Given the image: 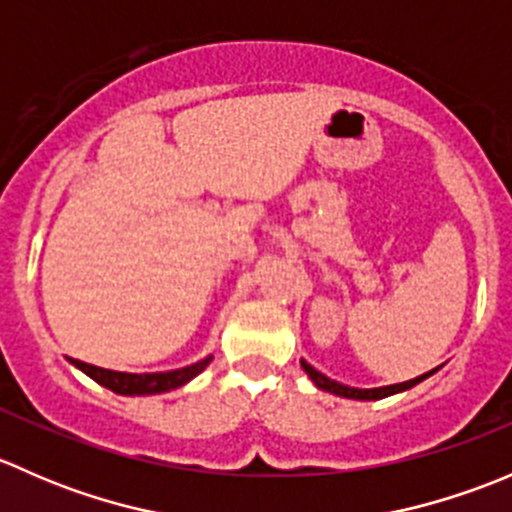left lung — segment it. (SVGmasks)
<instances>
[{
  "instance_id": "left-lung-1",
  "label": "left lung",
  "mask_w": 512,
  "mask_h": 512,
  "mask_svg": "<svg viewBox=\"0 0 512 512\" xmlns=\"http://www.w3.org/2000/svg\"><path fill=\"white\" fill-rule=\"evenodd\" d=\"M299 364H302V369L307 371V376H309V379H312V384L317 386V389L329 391V394H334V396H344V399H354V401H379V399H386V396L401 394V391L414 389L416 384H421L423 379H428V376H433L438 369H441V366H436V369H431V371H428V374L416 376V379L404 381V384L376 386V389H356V386L339 384V381L329 379L327 374H322V371H317L312 364H307V361H304V359H299Z\"/></svg>"
}]
</instances>
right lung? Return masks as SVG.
Masks as SVG:
<instances>
[{
    "label": "right lung",
    "mask_w": 512,
    "mask_h": 512,
    "mask_svg": "<svg viewBox=\"0 0 512 512\" xmlns=\"http://www.w3.org/2000/svg\"><path fill=\"white\" fill-rule=\"evenodd\" d=\"M210 361H213V354L195 361V364L180 366V369H170V371H153V374H128V371L101 369V366L84 364V361L79 359H71V364H74L76 369L84 371L86 376H91L96 384L111 389L113 394L151 396V394H165V391L180 389V386H185L188 381H193L200 371H205V366H208Z\"/></svg>",
    "instance_id": "add662e5"
}]
</instances>
